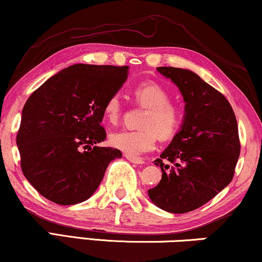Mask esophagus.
I'll return each instance as SVG.
<instances>
[{"instance_id":"obj_1","label":"esophagus","mask_w":262,"mask_h":262,"mask_svg":"<svg viewBox=\"0 0 262 262\" xmlns=\"http://www.w3.org/2000/svg\"><path fill=\"white\" fill-rule=\"evenodd\" d=\"M125 156H126V159L132 163H136V164H143V163H144L143 159H139V157H134V156H130V155H125Z\"/></svg>"}]
</instances>
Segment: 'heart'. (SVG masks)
<instances>
[{
    "label": "heart",
    "instance_id": "1",
    "mask_svg": "<svg viewBox=\"0 0 262 262\" xmlns=\"http://www.w3.org/2000/svg\"><path fill=\"white\" fill-rule=\"evenodd\" d=\"M136 102L148 108L141 123L142 130L118 131L110 136V143L114 148L126 155L139 156L155 148L157 136L169 139L177 134L182 124V111L170 102V95L162 85L155 82H144L134 91ZM123 112V103L119 95L107 99L103 107L106 119L111 124H117Z\"/></svg>",
    "mask_w": 262,
    "mask_h": 262
}]
</instances>
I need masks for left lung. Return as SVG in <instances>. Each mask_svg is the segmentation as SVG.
Masks as SVG:
<instances>
[{"instance_id": "1", "label": "left lung", "mask_w": 262, "mask_h": 262, "mask_svg": "<svg viewBox=\"0 0 262 262\" xmlns=\"http://www.w3.org/2000/svg\"><path fill=\"white\" fill-rule=\"evenodd\" d=\"M186 102L181 130L155 164L162 170L150 199L160 209L185 213L210 202L230 184L241 144L237 121L225 96L191 70L159 67Z\"/></svg>"}]
</instances>
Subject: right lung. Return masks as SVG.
<instances>
[{
	"label": "right lung",
	"mask_w": 262,
	"mask_h": 262,
	"mask_svg": "<svg viewBox=\"0 0 262 262\" xmlns=\"http://www.w3.org/2000/svg\"><path fill=\"white\" fill-rule=\"evenodd\" d=\"M128 67L75 64L50 77L27 99L16 135L21 170L59 205L87 200L110 162L121 157L106 139L103 107L126 81Z\"/></svg>",
	"instance_id": "obj_1"
}]
</instances>
